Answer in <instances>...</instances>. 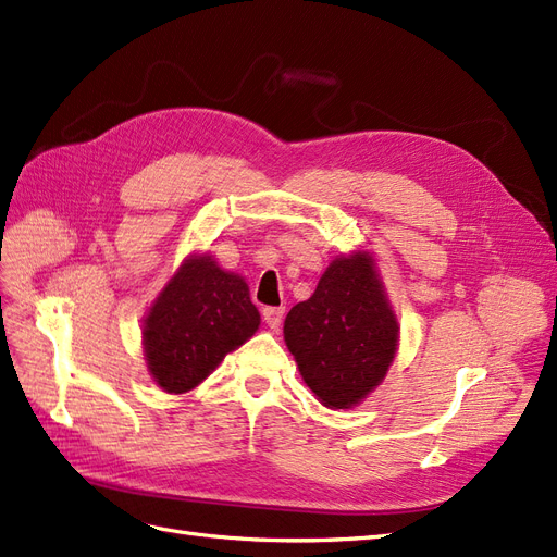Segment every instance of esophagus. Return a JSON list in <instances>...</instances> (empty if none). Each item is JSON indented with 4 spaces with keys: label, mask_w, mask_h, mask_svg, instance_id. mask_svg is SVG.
<instances>
[{
    "label": "esophagus",
    "mask_w": 557,
    "mask_h": 557,
    "mask_svg": "<svg viewBox=\"0 0 557 557\" xmlns=\"http://www.w3.org/2000/svg\"><path fill=\"white\" fill-rule=\"evenodd\" d=\"M261 314H263V321L268 323V327L277 331V327L282 325V319H284V307H263Z\"/></svg>",
    "instance_id": "esophagus-1"
}]
</instances>
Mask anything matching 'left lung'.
<instances>
[{
    "mask_svg": "<svg viewBox=\"0 0 557 557\" xmlns=\"http://www.w3.org/2000/svg\"><path fill=\"white\" fill-rule=\"evenodd\" d=\"M284 342L323 406L351 408L372 393L395 360L399 325L369 252L325 268L312 298L286 314Z\"/></svg>",
    "mask_w": 557,
    "mask_h": 557,
    "instance_id": "1",
    "label": "left lung"
}]
</instances>
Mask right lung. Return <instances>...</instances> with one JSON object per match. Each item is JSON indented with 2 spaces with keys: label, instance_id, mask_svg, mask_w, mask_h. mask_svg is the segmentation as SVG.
<instances>
[{
  "label": "right lung",
  "instance_id": "add662e5",
  "mask_svg": "<svg viewBox=\"0 0 557 557\" xmlns=\"http://www.w3.org/2000/svg\"><path fill=\"white\" fill-rule=\"evenodd\" d=\"M259 321L243 277L209 255L185 259L141 325L153 381L170 395L188 393L257 333Z\"/></svg>",
  "mask_w": 557,
  "mask_h": 557
}]
</instances>
